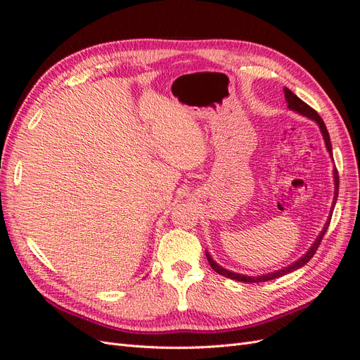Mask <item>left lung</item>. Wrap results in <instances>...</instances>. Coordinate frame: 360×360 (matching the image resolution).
<instances>
[{
  "mask_svg": "<svg viewBox=\"0 0 360 360\" xmlns=\"http://www.w3.org/2000/svg\"><path fill=\"white\" fill-rule=\"evenodd\" d=\"M284 96H285V102L288 103V110H291V111H294V112H297V114H300V115H303V117H307V118L312 120V122L317 123V126L320 127V132H321V135H323V139H324L326 150L329 151L330 158H333V156H332L330 136H329V132H328V129H326V124H324V122L321 120V117H320L317 112H315L309 105H307L303 101H300L296 94H294L291 90L287 89V86L284 89ZM333 183H335V195H333V202H332V207H330V213H329V216H328V221H326L321 233L319 234L317 238H315L314 243L311 245V248H309V249L307 250V252H304L299 259L292 261V263L288 264L287 267H282V269H279V270L270 271V274H266V275L248 276V275H243V274H236V271H231V270H228V269L219 266V264H217L216 261L212 258L210 252H207V250H205V257H207V259H209V264L212 266V269L216 271V274H219V275H222V276H225V278H230V279H233V281L248 282V284H252V282H264V281L276 279V278L288 275V274H291V271L303 267V266L307 264L308 261L314 257L315 250H317V248H319V245H320V242H321V238H323L324 233L328 231V228H329V224H330V219H332V213H333L335 204H336V198H338V189H340V179H338V171H336V169H333Z\"/></svg>",
  "mask_w": 360,
  "mask_h": 360,
  "instance_id": "8db88e82",
  "label": "left lung"
}]
</instances>
